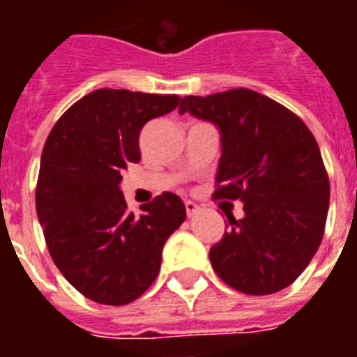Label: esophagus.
<instances>
[{"label": "esophagus", "mask_w": 357, "mask_h": 357, "mask_svg": "<svg viewBox=\"0 0 357 357\" xmlns=\"http://www.w3.org/2000/svg\"><path fill=\"white\" fill-rule=\"evenodd\" d=\"M198 209H200V207L196 206L195 202H190V200L185 202V211H187V217H189V218L195 217L196 213H198Z\"/></svg>", "instance_id": "obj_1"}]
</instances>
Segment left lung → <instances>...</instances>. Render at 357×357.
Here are the masks:
<instances>
[{"instance_id":"8db88e82","label":"left lung","mask_w":357,"mask_h":357,"mask_svg":"<svg viewBox=\"0 0 357 357\" xmlns=\"http://www.w3.org/2000/svg\"><path fill=\"white\" fill-rule=\"evenodd\" d=\"M179 113L220 129L213 198L241 200L244 217L209 250L213 271L244 294L289 287L321 246L330 181L315 137L302 120L250 89L185 96Z\"/></svg>"}]
</instances>
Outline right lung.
I'll use <instances>...</instances> for the list:
<instances>
[{"mask_svg":"<svg viewBox=\"0 0 357 357\" xmlns=\"http://www.w3.org/2000/svg\"><path fill=\"white\" fill-rule=\"evenodd\" d=\"M176 94L100 89L57 120L42 150L36 215L53 263L98 304L133 302L155 282L162 246L183 224L185 206L162 192L128 213L120 181L140 161L146 122L179 105Z\"/></svg>","mask_w":357,"mask_h":357,"instance_id":"add662e5","label":"right lung"}]
</instances>
